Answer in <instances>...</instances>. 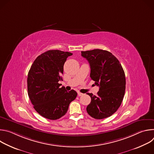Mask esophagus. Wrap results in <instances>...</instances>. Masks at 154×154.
I'll list each match as a JSON object with an SVG mask.
<instances>
[{"instance_id": "1", "label": "esophagus", "mask_w": 154, "mask_h": 154, "mask_svg": "<svg viewBox=\"0 0 154 154\" xmlns=\"http://www.w3.org/2000/svg\"><path fill=\"white\" fill-rule=\"evenodd\" d=\"M84 94H83V93H80V92H78V96H83Z\"/></svg>"}]
</instances>
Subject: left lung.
I'll use <instances>...</instances> for the list:
<instances>
[{"label":"left lung","mask_w":154,"mask_h":154,"mask_svg":"<svg viewBox=\"0 0 154 154\" xmlns=\"http://www.w3.org/2000/svg\"><path fill=\"white\" fill-rule=\"evenodd\" d=\"M88 61L90 77L99 86L97 95L91 97L86 111L91 117L102 119L112 116L120 106L125 94V76L119 60L111 53L102 49L82 51Z\"/></svg>","instance_id":"1"}]
</instances>
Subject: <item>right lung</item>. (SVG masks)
I'll return each instance as SVG.
<instances>
[{
    "label": "right lung",
    "mask_w": 154,
    "mask_h": 154,
    "mask_svg": "<svg viewBox=\"0 0 154 154\" xmlns=\"http://www.w3.org/2000/svg\"><path fill=\"white\" fill-rule=\"evenodd\" d=\"M72 54L59 50L48 51L39 55L28 73V95L33 108L42 116L56 120L66 113L70 103L77 95L60 88L63 66Z\"/></svg>",
    "instance_id": "1"
}]
</instances>
